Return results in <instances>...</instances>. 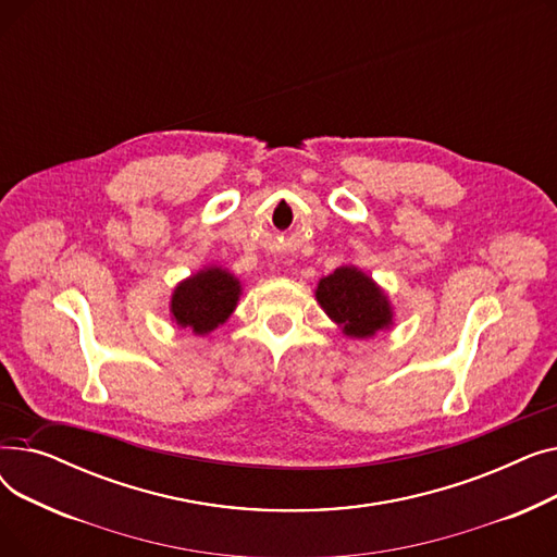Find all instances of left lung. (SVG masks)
Listing matches in <instances>:
<instances>
[{
  "instance_id": "8db88e82",
  "label": "left lung",
  "mask_w": 557,
  "mask_h": 557,
  "mask_svg": "<svg viewBox=\"0 0 557 557\" xmlns=\"http://www.w3.org/2000/svg\"><path fill=\"white\" fill-rule=\"evenodd\" d=\"M315 298L347 336H374V332L388 327L393 320L384 290L352 267L336 269L320 280Z\"/></svg>"
}]
</instances>
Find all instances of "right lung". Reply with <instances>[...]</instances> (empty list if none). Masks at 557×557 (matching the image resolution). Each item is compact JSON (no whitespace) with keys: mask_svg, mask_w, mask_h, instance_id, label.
I'll return each mask as SVG.
<instances>
[{"mask_svg":"<svg viewBox=\"0 0 557 557\" xmlns=\"http://www.w3.org/2000/svg\"><path fill=\"white\" fill-rule=\"evenodd\" d=\"M242 294L239 280L221 269H205L173 290L171 313L181 327L196 334H208L223 325L237 307Z\"/></svg>","mask_w":557,"mask_h":557,"instance_id":"1","label":"right lung"}]
</instances>
